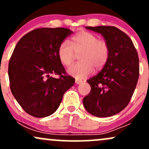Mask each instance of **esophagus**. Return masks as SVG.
Segmentation results:
<instances>
[{
  "label": "esophagus",
  "mask_w": 149,
  "mask_h": 149,
  "mask_svg": "<svg viewBox=\"0 0 149 149\" xmlns=\"http://www.w3.org/2000/svg\"><path fill=\"white\" fill-rule=\"evenodd\" d=\"M82 82H83V81H82L81 80H78V79L75 80V83H76V84H77V85L80 84V83H81Z\"/></svg>",
  "instance_id": "1"
}]
</instances>
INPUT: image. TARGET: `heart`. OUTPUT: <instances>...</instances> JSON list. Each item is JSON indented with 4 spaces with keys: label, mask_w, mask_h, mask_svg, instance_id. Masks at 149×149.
I'll use <instances>...</instances> for the list:
<instances>
[{
    "label": "heart",
    "mask_w": 149,
    "mask_h": 149,
    "mask_svg": "<svg viewBox=\"0 0 149 149\" xmlns=\"http://www.w3.org/2000/svg\"><path fill=\"white\" fill-rule=\"evenodd\" d=\"M75 53L79 54L80 62L68 69L69 75L78 79L88 76L93 71L102 69L109 56V46L106 41L99 40L94 33L81 31L71 38V45L64 41L59 45L57 55L60 62L64 66H69L73 62Z\"/></svg>",
    "instance_id": "1"
}]
</instances>
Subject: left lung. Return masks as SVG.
<instances>
[{
    "label": "left lung",
    "instance_id": "obj_1",
    "mask_svg": "<svg viewBox=\"0 0 149 149\" xmlns=\"http://www.w3.org/2000/svg\"><path fill=\"white\" fill-rule=\"evenodd\" d=\"M85 29L101 33L109 46V56L97 76L87 80L91 91L83 99L85 109L99 118L116 115L127 106L139 75V57L130 37L115 26Z\"/></svg>",
    "mask_w": 149,
    "mask_h": 149
}]
</instances>
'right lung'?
Wrapping results in <instances>:
<instances>
[{"label": "right lung", "instance_id": "add662e5", "mask_svg": "<svg viewBox=\"0 0 149 149\" xmlns=\"http://www.w3.org/2000/svg\"><path fill=\"white\" fill-rule=\"evenodd\" d=\"M72 33L65 28L37 29L24 36L15 46L8 65L10 90L29 115H52L75 83L57 55L59 45ZM52 74L60 78H53Z\"/></svg>", "mask_w": 149, "mask_h": 149}]
</instances>
